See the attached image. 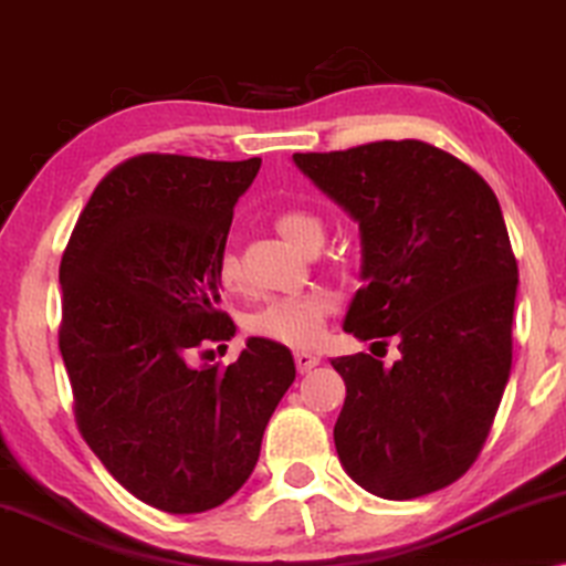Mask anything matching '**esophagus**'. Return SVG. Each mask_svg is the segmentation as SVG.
Instances as JSON below:
<instances>
[{
  "label": "esophagus",
  "mask_w": 566,
  "mask_h": 566,
  "mask_svg": "<svg viewBox=\"0 0 566 566\" xmlns=\"http://www.w3.org/2000/svg\"><path fill=\"white\" fill-rule=\"evenodd\" d=\"M293 363H296L298 374H308V370L319 366V358H316L314 353H304V350H301V353L293 355Z\"/></svg>",
  "instance_id": "esophagus-1"
}]
</instances>
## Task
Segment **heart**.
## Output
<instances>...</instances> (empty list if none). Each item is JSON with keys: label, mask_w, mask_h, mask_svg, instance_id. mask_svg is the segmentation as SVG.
<instances>
[{"label": "heart", "mask_w": 566, "mask_h": 566, "mask_svg": "<svg viewBox=\"0 0 566 566\" xmlns=\"http://www.w3.org/2000/svg\"><path fill=\"white\" fill-rule=\"evenodd\" d=\"M275 227L301 250H316L324 242V221L304 208H285L275 216ZM216 277L227 291L244 289L242 254L227 244L216 258ZM335 312V298L327 291H304L296 296H277L247 316V332L285 347H312L322 337L324 322Z\"/></svg>", "instance_id": "b5f03b06"}]
</instances>
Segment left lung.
<instances>
[{
  "mask_svg": "<svg viewBox=\"0 0 566 566\" xmlns=\"http://www.w3.org/2000/svg\"><path fill=\"white\" fill-rule=\"evenodd\" d=\"M293 161L360 227L363 289L345 332L397 337L401 353L391 368L366 353L332 358L347 389L339 463L386 500L443 490L482 451L513 363L517 262L497 196L417 138Z\"/></svg>",
  "mask_w": 566,
  "mask_h": 566,
  "instance_id": "1",
  "label": "left lung"
}]
</instances>
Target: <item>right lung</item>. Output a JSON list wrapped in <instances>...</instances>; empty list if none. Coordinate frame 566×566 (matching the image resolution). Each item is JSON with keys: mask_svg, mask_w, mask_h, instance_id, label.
I'll use <instances>...</instances> for the list:
<instances>
[{"mask_svg": "<svg viewBox=\"0 0 566 566\" xmlns=\"http://www.w3.org/2000/svg\"><path fill=\"white\" fill-rule=\"evenodd\" d=\"M262 165L138 154L92 192L61 258L59 347L82 438L146 505L175 515L227 502L296 378L291 350L250 337L221 368L192 353L234 337L216 258ZM211 353V350H206Z\"/></svg>", "mask_w": 566, "mask_h": 566, "instance_id": "add662e5", "label": "right lung"}]
</instances>
